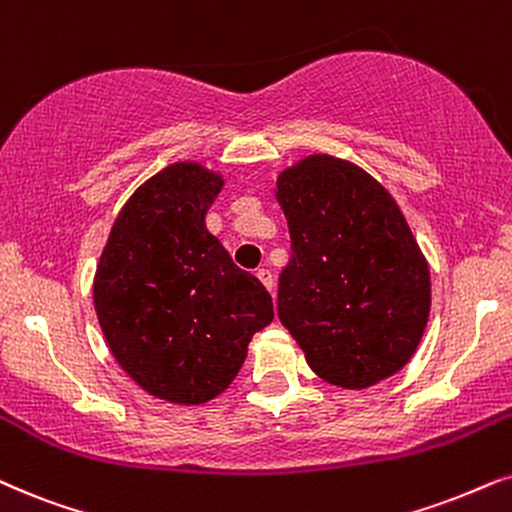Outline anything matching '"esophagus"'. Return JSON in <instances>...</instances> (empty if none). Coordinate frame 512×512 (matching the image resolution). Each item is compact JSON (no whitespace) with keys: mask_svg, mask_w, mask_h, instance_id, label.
I'll return each mask as SVG.
<instances>
[{"mask_svg":"<svg viewBox=\"0 0 512 512\" xmlns=\"http://www.w3.org/2000/svg\"><path fill=\"white\" fill-rule=\"evenodd\" d=\"M256 275H258V280L265 284V289H268L272 294V291H275V280H272V272L268 268H258Z\"/></svg>","mask_w":512,"mask_h":512,"instance_id":"obj_1","label":"esophagus"}]
</instances>
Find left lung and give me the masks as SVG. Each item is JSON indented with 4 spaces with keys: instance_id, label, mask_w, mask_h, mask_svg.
<instances>
[{
    "instance_id": "8db88e82",
    "label": "left lung",
    "mask_w": 512,
    "mask_h": 512,
    "mask_svg": "<svg viewBox=\"0 0 512 512\" xmlns=\"http://www.w3.org/2000/svg\"><path fill=\"white\" fill-rule=\"evenodd\" d=\"M291 258L277 315L317 376L369 388L400 371L421 343L430 272L400 207L381 183L329 155L277 178Z\"/></svg>"
}]
</instances>
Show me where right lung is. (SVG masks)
I'll return each instance as SVG.
<instances>
[{
    "mask_svg": "<svg viewBox=\"0 0 512 512\" xmlns=\"http://www.w3.org/2000/svg\"><path fill=\"white\" fill-rule=\"evenodd\" d=\"M221 188L192 162L159 171L117 216L96 270L98 322L119 367L176 404L221 395L275 317L263 284L204 223Z\"/></svg>",
    "mask_w": 512,
    "mask_h": 512,
    "instance_id": "1",
    "label": "right lung"
}]
</instances>
